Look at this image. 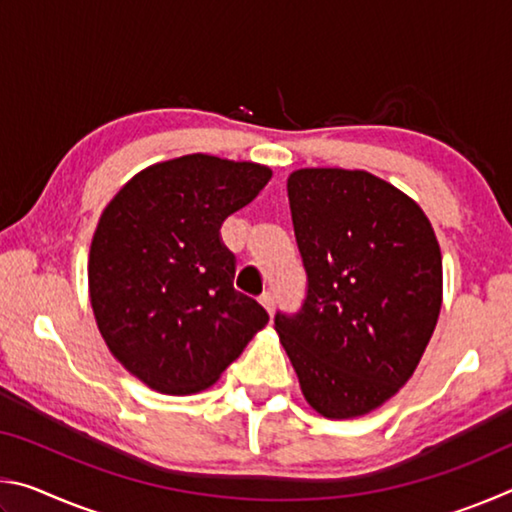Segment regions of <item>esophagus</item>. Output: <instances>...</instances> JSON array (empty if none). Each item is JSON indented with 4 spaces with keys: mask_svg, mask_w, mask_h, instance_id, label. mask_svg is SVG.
Masks as SVG:
<instances>
[{
    "mask_svg": "<svg viewBox=\"0 0 512 512\" xmlns=\"http://www.w3.org/2000/svg\"><path fill=\"white\" fill-rule=\"evenodd\" d=\"M259 302H262L264 309L273 316V311H275V296H273V293L271 291H264L262 296H259Z\"/></svg>",
    "mask_w": 512,
    "mask_h": 512,
    "instance_id": "1",
    "label": "esophagus"
}]
</instances>
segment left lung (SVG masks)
Returning a JSON list of instances; mask_svg holds the SVG:
<instances>
[{"label":"left lung","mask_w":512,"mask_h":512,"mask_svg":"<svg viewBox=\"0 0 512 512\" xmlns=\"http://www.w3.org/2000/svg\"><path fill=\"white\" fill-rule=\"evenodd\" d=\"M287 189L307 296L275 329L305 400L357 418L418 368L443 302L440 246L420 205L368 171L300 169Z\"/></svg>","instance_id":"1"}]
</instances>
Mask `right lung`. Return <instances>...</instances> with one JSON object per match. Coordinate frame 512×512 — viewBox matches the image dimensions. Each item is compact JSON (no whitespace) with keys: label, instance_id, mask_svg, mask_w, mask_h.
I'll return each instance as SVG.
<instances>
[{"label":"right lung","instance_id":"1","mask_svg":"<svg viewBox=\"0 0 512 512\" xmlns=\"http://www.w3.org/2000/svg\"><path fill=\"white\" fill-rule=\"evenodd\" d=\"M271 169L214 155L153 164L119 189L90 246V300L115 359L153 391L187 395L219 379L268 323L235 289L221 225Z\"/></svg>","mask_w":512,"mask_h":512}]
</instances>
